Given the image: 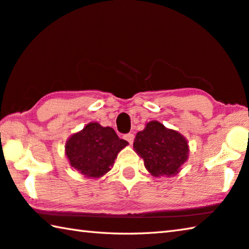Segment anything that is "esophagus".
Returning a JSON list of instances; mask_svg holds the SVG:
<instances>
[{
  "label": "esophagus",
  "instance_id": "1",
  "mask_svg": "<svg viewBox=\"0 0 249 249\" xmlns=\"http://www.w3.org/2000/svg\"><path fill=\"white\" fill-rule=\"evenodd\" d=\"M124 140L127 141L129 144H132L133 141H134V134L132 133H128V134H125L124 135Z\"/></svg>",
  "mask_w": 249,
  "mask_h": 249
}]
</instances>
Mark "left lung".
I'll list each match as a JSON object with an SVG mask.
<instances>
[{
    "label": "left lung",
    "mask_w": 249,
    "mask_h": 249,
    "mask_svg": "<svg viewBox=\"0 0 249 249\" xmlns=\"http://www.w3.org/2000/svg\"><path fill=\"white\" fill-rule=\"evenodd\" d=\"M134 150L144 159V165L154 177L178 175L189 158V145L183 135L167 128L158 121H150L136 134Z\"/></svg>",
    "instance_id": "left-lung-1"
}]
</instances>
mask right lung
<instances>
[{"instance_id": "right-lung-1", "label": "right lung", "mask_w": 249, "mask_h": 249, "mask_svg": "<svg viewBox=\"0 0 249 249\" xmlns=\"http://www.w3.org/2000/svg\"><path fill=\"white\" fill-rule=\"evenodd\" d=\"M128 142L121 140L112 127L90 122L68 138L65 154L70 166L87 178H101L111 170L120 151Z\"/></svg>"}]
</instances>
